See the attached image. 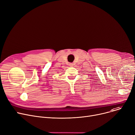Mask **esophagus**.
I'll list each match as a JSON object with an SVG mask.
<instances>
[{"label":"esophagus","mask_w":135,"mask_h":135,"mask_svg":"<svg viewBox=\"0 0 135 135\" xmlns=\"http://www.w3.org/2000/svg\"><path fill=\"white\" fill-rule=\"evenodd\" d=\"M69 65L70 66V67H73V66H74V64H73V63H69Z\"/></svg>","instance_id":"obj_1"}]
</instances>
